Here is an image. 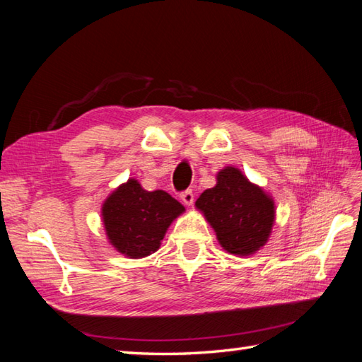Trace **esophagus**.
Here are the masks:
<instances>
[{
    "label": "esophagus",
    "mask_w": 362,
    "mask_h": 362,
    "mask_svg": "<svg viewBox=\"0 0 362 362\" xmlns=\"http://www.w3.org/2000/svg\"><path fill=\"white\" fill-rule=\"evenodd\" d=\"M181 202H182L184 204H186V206H192V204H194V202H195L194 192H192V190L182 192V194H181Z\"/></svg>",
    "instance_id": "34e87169"
}]
</instances>
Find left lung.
I'll return each mask as SVG.
<instances>
[{
    "mask_svg": "<svg viewBox=\"0 0 362 362\" xmlns=\"http://www.w3.org/2000/svg\"><path fill=\"white\" fill-rule=\"evenodd\" d=\"M195 206L221 247L234 255H251L267 245L276 220L274 199L232 165L216 173V184L199 195Z\"/></svg>",
    "mask_w": 362,
    "mask_h": 362,
    "instance_id": "left-lung-1",
    "label": "left lung"
}]
</instances>
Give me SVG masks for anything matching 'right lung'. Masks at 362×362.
<instances>
[{
  "mask_svg": "<svg viewBox=\"0 0 362 362\" xmlns=\"http://www.w3.org/2000/svg\"><path fill=\"white\" fill-rule=\"evenodd\" d=\"M186 211L164 190L148 192L130 178L111 192L102 204L108 242L128 259L156 252L175 218Z\"/></svg>",
  "mask_w": 362,
  "mask_h": 362,
  "instance_id": "obj_1",
  "label": "right lung"
}]
</instances>
